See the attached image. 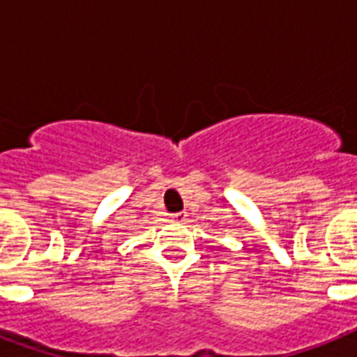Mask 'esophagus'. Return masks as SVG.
I'll use <instances>...</instances> for the list:
<instances>
[{"mask_svg":"<svg viewBox=\"0 0 357 357\" xmlns=\"http://www.w3.org/2000/svg\"><path fill=\"white\" fill-rule=\"evenodd\" d=\"M172 220L174 222H185V213H176V215H172Z\"/></svg>","mask_w":357,"mask_h":357,"instance_id":"1","label":"esophagus"}]
</instances>
